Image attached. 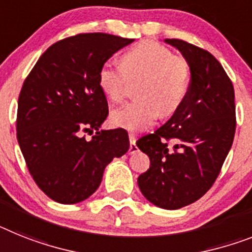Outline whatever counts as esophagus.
Instances as JSON below:
<instances>
[{
	"label": "esophagus",
	"instance_id": "obj_1",
	"mask_svg": "<svg viewBox=\"0 0 252 252\" xmlns=\"http://www.w3.org/2000/svg\"><path fill=\"white\" fill-rule=\"evenodd\" d=\"M129 154L130 155H133V154H136L137 151H138V147L136 146V136L134 134H129Z\"/></svg>",
	"mask_w": 252,
	"mask_h": 252
}]
</instances>
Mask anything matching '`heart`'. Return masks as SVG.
<instances>
[{"mask_svg":"<svg viewBox=\"0 0 252 252\" xmlns=\"http://www.w3.org/2000/svg\"><path fill=\"white\" fill-rule=\"evenodd\" d=\"M122 67L103 63L98 70V87L114 102L126 94V75L142 77L137 87L139 98L126 103L111 114L114 126L141 132L149 128L161 115H172L187 97L191 84L188 61L173 55L168 47L154 41H143L120 56Z\"/></svg>","mask_w":252,"mask_h":252,"instance_id":"heart-1","label":"heart"}]
</instances>
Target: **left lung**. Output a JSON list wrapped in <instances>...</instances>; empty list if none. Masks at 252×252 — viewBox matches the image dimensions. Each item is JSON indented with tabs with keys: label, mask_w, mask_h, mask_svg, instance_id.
Here are the masks:
<instances>
[{
	"label": "left lung",
	"mask_w": 252,
	"mask_h": 252,
	"mask_svg": "<svg viewBox=\"0 0 252 252\" xmlns=\"http://www.w3.org/2000/svg\"><path fill=\"white\" fill-rule=\"evenodd\" d=\"M165 42L191 67L185 102L152 134L137 141L150 158L138 187L151 204L175 210L197 201L220 173L236 132L234 90L217 59L182 39Z\"/></svg>",
	"instance_id": "obj_1"
}]
</instances>
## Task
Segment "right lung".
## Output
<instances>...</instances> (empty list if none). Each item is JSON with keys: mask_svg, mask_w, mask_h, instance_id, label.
Instances as JSON below:
<instances>
[{"mask_svg": "<svg viewBox=\"0 0 252 252\" xmlns=\"http://www.w3.org/2000/svg\"><path fill=\"white\" fill-rule=\"evenodd\" d=\"M133 39L83 33L54 43L38 59L19 94L16 137L29 173L60 204L88 198L114 158L129 150L122 128L100 130L109 115L98 70ZM96 134L86 140L84 132Z\"/></svg>", "mask_w": 252, "mask_h": 252, "instance_id": "add662e5", "label": "right lung"}]
</instances>
